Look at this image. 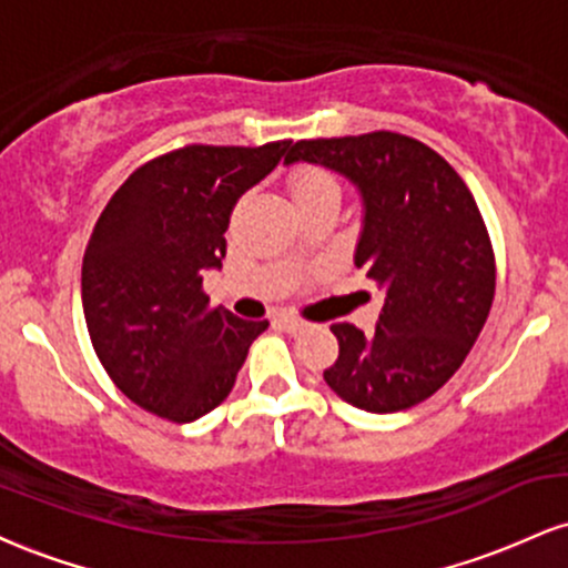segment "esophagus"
I'll use <instances>...</instances> for the list:
<instances>
[{
  "label": "esophagus",
  "mask_w": 568,
  "mask_h": 568,
  "mask_svg": "<svg viewBox=\"0 0 568 568\" xmlns=\"http://www.w3.org/2000/svg\"><path fill=\"white\" fill-rule=\"evenodd\" d=\"M277 323L283 325L285 331H291V334H296V331H302V328H304V321H302V317L291 315V312H283V315L277 317Z\"/></svg>",
  "instance_id": "1"
}]
</instances>
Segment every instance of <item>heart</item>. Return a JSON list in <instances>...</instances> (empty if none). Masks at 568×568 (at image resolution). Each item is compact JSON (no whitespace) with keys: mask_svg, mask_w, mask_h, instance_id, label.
Masks as SVG:
<instances>
[{"mask_svg":"<svg viewBox=\"0 0 568 568\" xmlns=\"http://www.w3.org/2000/svg\"><path fill=\"white\" fill-rule=\"evenodd\" d=\"M288 184H291L293 200L310 197V194H321V192H338L336 179L321 165H298L296 171L291 173Z\"/></svg>","mask_w":568,"mask_h":568,"instance_id":"1","label":"heart"}]
</instances>
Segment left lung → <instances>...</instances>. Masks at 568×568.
<instances>
[{
  "label": "left lung",
  "instance_id": "obj_1",
  "mask_svg": "<svg viewBox=\"0 0 568 568\" xmlns=\"http://www.w3.org/2000/svg\"><path fill=\"white\" fill-rule=\"evenodd\" d=\"M317 162L361 189L355 264L384 293L374 334L334 323L328 387L371 414L435 395L470 355L497 291V258L478 202L427 143L393 130L296 141L285 162Z\"/></svg>",
  "mask_w": 568,
  "mask_h": 568
}]
</instances>
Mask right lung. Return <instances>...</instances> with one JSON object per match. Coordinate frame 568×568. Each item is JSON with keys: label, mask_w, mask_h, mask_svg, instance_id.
Returning a JSON list of instances; mask_svg holds the SVG:
<instances>
[{"label": "right lung", "mask_w": 568, "mask_h": 568, "mask_svg": "<svg viewBox=\"0 0 568 568\" xmlns=\"http://www.w3.org/2000/svg\"><path fill=\"white\" fill-rule=\"evenodd\" d=\"M288 149L189 143L135 168L98 216L82 258L84 323L109 379L149 414L184 425L221 406L270 325L211 306L202 272L226 256L237 200Z\"/></svg>", "instance_id": "obj_1"}]
</instances>
